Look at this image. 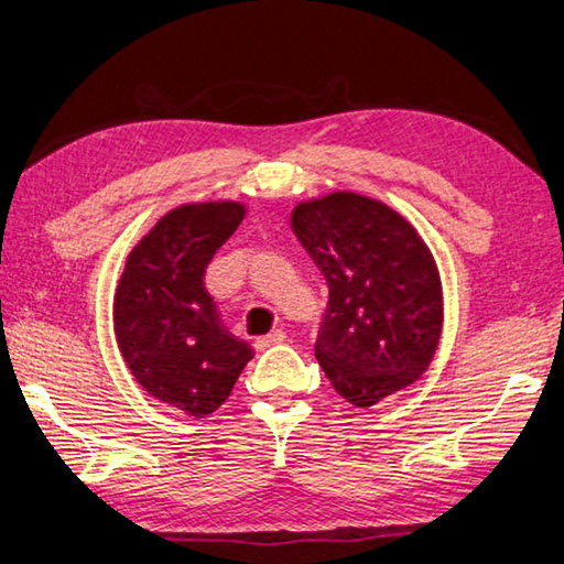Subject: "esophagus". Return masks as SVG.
Masks as SVG:
<instances>
[{"label": "esophagus", "instance_id": "34e87169", "mask_svg": "<svg viewBox=\"0 0 564 564\" xmlns=\"http://www.w3.org/2000/svg\"><path fill=\"white\" fill-rule=\"evenodd\" d=\"M283 340H285V333L283 330H273V333L263 335V337H256L253 347H256V350H265V347H273V345H279Z\"/></svg>", "mask_w": 564, "mask_h": 564}]
</instances>
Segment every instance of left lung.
Segmentation results:
<instances>
[{"instance_id": "obj_1", "label": "left lung", "mask_w": 564, "mask_h": 564, "mask_svg": "<svg viewBox=\"0 0 564 564\" xmlns=\"http://www.w3.org/2000/svg\"><path fill=\"white\" fill-rule=\"evenodd\" d=\"M291 229L330 289L315 357L335 392L370 409L414 384L444 330L442 275L414 224L337 189L295 204Z\"/></svg>"}]
</instances>
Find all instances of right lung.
<instances>
[{"label":"right lung","mask_w":564,"mask_h":564,"mask_svg":"<svg viewBox=\"0 0 564 564\" xmlns=\"http://www.w3.org/2000/svg\"><path fill=\"white\" fill-rule=\"evenodd\" d=\"M243 214L247 204L237 199L162 214L130 249L112 295V330L130 375L152 399L194 419L227 402L253 357L204 289V269Z\"/></svg>","instance_id":"add662e5"}]
</instances>
